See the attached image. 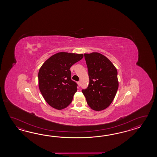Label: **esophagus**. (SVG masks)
Masks as SVG:
<instances>
[{
	"label": "esophagus",
	"mask_w": 157,
	"mask_h": 157,
	"mask_svg": "<svg viewBox=\"0 0 157 157\" xmlns=\"http://www.w3.org/2000/svg\"><path fill=\"white\" fill-rule=\"evenodd\" d=\"M77 84H78V86H80V82H77Z\"/></svg>",
	"instance_id": "obj_1"
}]
</instances>
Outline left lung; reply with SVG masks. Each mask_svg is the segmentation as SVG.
I'll use <instances>...</instances> for the list:
<instances>
[{"instance_id":"obj_1","label":"left lung","mask_w":157,"mask_h":157,"mask_svg":"<svg viewBox=\"0 0 157 157\" xmlns=\"http://www.w3.org/2000/svg\"><path fill=\"white\" fill-rule=\"evenodd\" d=\"M88 68L89 84L82 92L87 103L94 110H104L110 105L118 88L117 70L103 54H84Z\"/></svg>"}]
</instances>
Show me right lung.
<instances>
[{
  "label": "right lung",
  "mask_w": 157,
  "mask_h": 157,
  "mask_svg": "<svg viewBox=\"0 0 157 157\" xmlns=\"http://www.w3.org/2000/svg\"><path fill=\"white\" fill-rule=\"evenodd\" d=\"M83 54L59 52L48 58L38 74L39 87L51 107L61 110L72 102L77 83L71 80V67L82 59Z\"/></svg>",
  "instance_id": "obj_1"
}]
</instances>
